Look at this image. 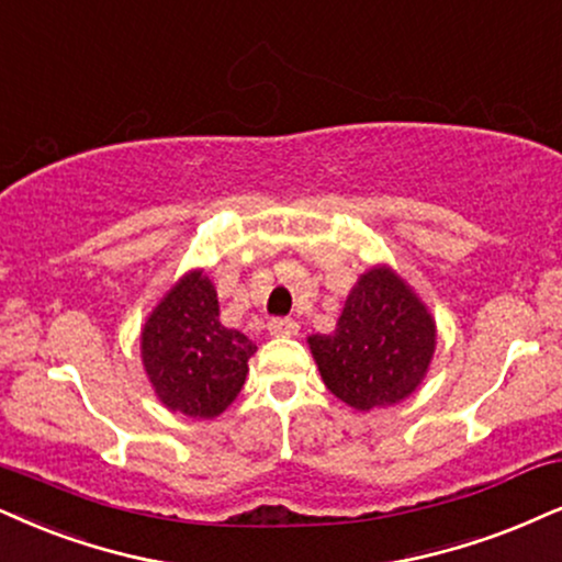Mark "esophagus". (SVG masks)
<instances>
[{
    "mask_svg": "<svg viewBox=\"0 0 562 562\" xmlns=\"http://www.w3.org/2000/svg\"><path fill=\"white\" fill-rule=\"evenodd\" d=\"M268 334L270 336H296L300 334V325H296L292 317H273L268 323Z\"/></svg>",
    "mask_w": 562,
    "mask_h": 562,
    "instance_id": "34e87169",
    "label": "esophagus"
}]
</instances>
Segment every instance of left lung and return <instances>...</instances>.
Here are the masks:
<instances>
[{
    "label": "left lung",
    "instance_id": "left-lung-1",
    "mask_svg": "<svg viewBox=\"0 0 562 562\" xmlns=\"http://www.w3.org/2000/svg\"><path fill=\"white\" fill-rule=\"evenodd\" d=\"M435 321L396 270L359 276L334 334L307 338L323 383L357 412L393 406L417 391L435 355Z\"/></svg>",
    "mask_w": 562,
    "mask_h": 562
}]
</instances>
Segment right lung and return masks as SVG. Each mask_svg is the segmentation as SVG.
Wrapping results in <instances>:
<instances>
[{"label":"right lung","mask_w":562,"mask_h":562,"mask_svg":"<svg viewBox=\"0 0 562 562\" xmlns=\"http://www.w3.org/2000/svg\"><path fill=\"white\" fill-rule=\"evenodd\" d=\"M258 346L218 321V296L203 270L179 279L143 325L145 375L169 412L213 419L237 398Z\"/></svg>","instance_id":"obj_1"}]
</instances>
